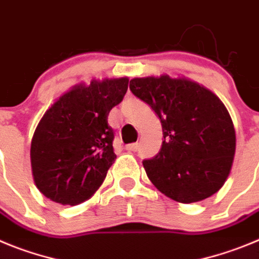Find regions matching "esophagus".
<instances>
[{"mask_svg": "<svg viewBox=\"0 0 259 259\" xmlns=\"http://www.w3.org/2000/svg\"><path fill=\"white\" fill-rule=\"evenodd\" d=\"M126 150H127V151H132V152H135V151L138 150V143L127 144V146H126Z\"/></svg>", "mask_w": 259, "mask_h": 259, "instance_id": "34e87169", "label": "esophagus"}]
</instances>
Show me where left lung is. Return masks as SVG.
Masks as SVG:
<instances>
[{
	"instance_id": "1",
	"label": "left lung",
	"mask_w": 259,
	"mask_h": 259,
	"mask_svg": "<svg viewBox=\"0 0 259 259\" xmlns=\"http://www.w3.org/2000/svg\"><path fill=\"white\" fill-rule=\"evenodd\" d=\"M130 90L161 121V150L143 161L155 187L183 204L220 191L236 150L231 116L220 98L195 81L167 74L133 78Z\"/></svg>"
}]
</instances>
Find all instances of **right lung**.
I'll return each instance as SVG.
<instances>
[{"instance_id": "1", "label": "right lung", "mask_w": 259, "mask_h": 259, "mask_svg": "<svg viewBox=\"0 0 259 259\" xmlns=\"http://www.w3.org/2000/svg\"><path fill=\"white\" fill-rule=\"evenodd\" d=\"M127 83V77L78 83L46 111L31 143L32 174L44 196L77 205L101 187L116 158L107 118Z\"/></svg>"}]
</instances>
